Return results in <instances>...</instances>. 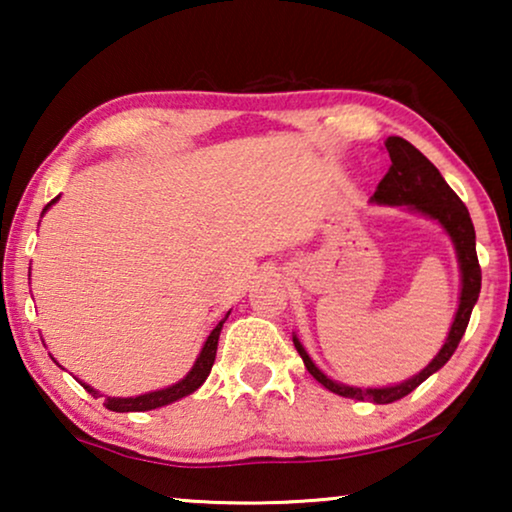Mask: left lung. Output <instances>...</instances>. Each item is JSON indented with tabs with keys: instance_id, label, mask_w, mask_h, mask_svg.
<instances>
[{
	"instance_id": "left-lung-1",
	"label": "left lung",
	"mask_w": 512,
	"mask_h": 512,
	"mask_svg": "<svg viewBox=\"0 0 512 512\" xmlns=\"http://www.w3.org/2000/svg\"><path fill=\"white\" fill-rule=\"evenodd\" d=\"M387 153L391 158L389 172L384 174V179L377 186V191L370 202L375 205H389V207H405L410 212L422 214L426 219L436 221L440 228L445 230L454 244V254H457L459 263V275H461V291H459V307L454 312V321L447 333L445 345L440 347V352L433 356L431 363L426 368L419 370L417 375L408 377V380L389 384V387H352V384H342L338 380H331L324 370H319L317 363L312 361V356L307 354L303 342L298 340V335L293 333V345H296L300 359H303L305 368L310 370V375L319 384H324L333 394L354 398V401H370L377 405L394 403L398 398L408 396L410 391H415L426 377L438 373L440 368L450 361L454 349L459 347L461 338H464L468 319L475 303L480 296V265L478 254H475V228L471 221V214L464 202L459 200V195L447 186L443 174L438 172V167L424 156L422 151H417L410 142H405L403 137H387Z\"/></svg>"
}]
</instances>
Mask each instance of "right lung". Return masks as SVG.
Wrapping results in <instances>:
<instances>
[{
	"label": "right lung",
	"mask_w": 512,
	"mask_h": 512,
	"mask_svg": "<svg viewBox=\"0 0 512 512\" xmlns=\"http://www.w3.org/2000/svg\"><path fill=\"white\" fill-rule=\"evenodd\" d=\"M58 200H60V195H58V198H53L51 202H48V205L44 207V212H41V214H46L48 209H51ZM228 314H230V312H228ZM228 314L219 321V324H216V326L212 328V333L207 335L205 345H202L198 359H195L193 368L188 370L186 377H181L179 382L170 384V387L149 391V394L128 396V398L121 396V398H118V396H104V394H100V391H97V389L90 387V384L81 382V380H79V382L83 384V389H86L88 394H93L95 398L104 396V405H107V408L114 410V412H146V410H156V408H163V405H170V403H174V401H179V398H184V396H188V394H193V391H198V389L202 387V382L207 380L209 370H212V366H214L216 347H219V335H221L223 324H226Z\"/></svg>",
	"instance_id": "add662e5"
}]
</instances>
